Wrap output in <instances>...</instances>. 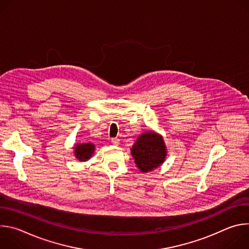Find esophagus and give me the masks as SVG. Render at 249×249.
<instances>
[{
  "instance_id": "esophagus-1",
  "label": "esophagus",
  "mask_w": 249,
  "mask_h": 249,
  "mask_svg": "<svg viewBox=\"0 0 249 249\" xmlns=\"http://www.w3.org/2000/svg\"><path fill=\"white\" fill-rule=\"evenodd\" d=\"M111 143H112L113 145L117 146V145H119V143H120V140H119L118 138H112V139H111Z\"/></svg>"
}]
</instances>
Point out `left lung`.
<instances>
[{"mask_svg":"<svg viewBox=\"0 0 249 249\" xmlns=\"http://www.w3.org/2000/svg\"><path fill=\"white\" fill-rule=\"evenodd\" d=\"M131 154L140 171L149 172L164 161L166 147L160 135L150 131L138 137L131 149Z\"/></svg>","mask_w":249,"mask_h":249,"instance_id":"8db88e82","label":"left lung"}]
</instances>
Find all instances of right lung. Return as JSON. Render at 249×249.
Here are the masks:
<instances>
[{
    "label": "right lung",
    "mask_w": 249,
    "mask_h": 249,
    "mask_svg": "<svg viewBox=\"0 0 249 249\" xmlns=\"http://www.w3.org/2000/svg\"><path fill=\"white\" fill-rule=\"evenodd\" d=\"M75 151V157L80 161H87L91 158V156L94 153L95 147L92 143H78L74 147Z\"/></svg>",
    "instance_id": "obj_1"
}]
</instances>
